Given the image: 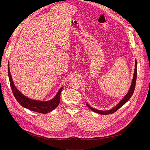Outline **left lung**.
I'll list each match as a JSON object with an SVG mask.
<instances>
[{
    "instance_id": "1",
    "label": "left lung",
    "mask_w": 150,
    "mask_h": 150,
    "mask_svg": "<svg viewBox=\"0 0 150 150\" xmlns=\"http://www.w3.org/2000/svg\"><path fill=\"white\" fill-rule=\"evenodd\" d=\"M137 61L136 60L134 72V77H133V79L132 80V83H131V87L129 89V91L128 92L127 95H126L123 97V98L114 108H113L109 110V111H100V110H98V109H94V108H92L88 103H86V105H87V106L93 112H97V113L100 114H102V115L111 114H112V113L115 112V111H117L118 109L120 108L122 106H123L126 103H127V102L130 99V98L132 96L134 91V89H135V86H136V78H137Z\"/></svg>"
}]
</instances>
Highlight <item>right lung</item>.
Masks as SVG:
<instances>
[{"label":"right lung","mask_w":150,"mask_h":150,"mask_svg":"<svg viewBox=\"0 0 150 150\" xmlns=\"http://www.w3.org/2000/svg\"><path fill=\"white\" fill-rule=\"evenodd\" d=\"M9 65L10 64L8 62V75L9 76L11 88L15 98L16 99V100L19 102V103L22 106L30 110V111H33L42 114H47L53 111L54 109L56 108L59 105L60 101L61 92L63 87H62L58 91L56 96L49 101H42L30 99L25 97V96H23V94L16 88V86H14V83L13 81L12 77L10 72Z\"/></svg>","instance_id":"1"}]
</instances>
